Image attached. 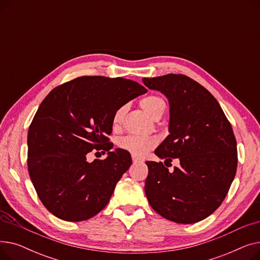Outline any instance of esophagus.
I'll return each instance as SVG.
<instances>
[{"instance_id": "1", "label": "esophagus", "mask_w": 260, "mask_h": 260, "mask_svg": "<svg viewBox=\"0 0 260 260\" xmlns=\"http://www.w3.org/2000/svg\"><path fill=\"white\" fill-rule=\"evenodd\" d=\"M132 159H133V162H134V163H139V162H142V159H140V158H138V157H136V156H133V157H132Z\"/></svg>"}]
</instances>
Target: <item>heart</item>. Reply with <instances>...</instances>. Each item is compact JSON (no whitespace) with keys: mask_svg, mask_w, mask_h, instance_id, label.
I'll return each instance as SVG.
<instances>
[{"mask_svg":"<svg viewBox=\"0 0 260 260\" xmlns=\"http://www.w3.org/2000/svg\"><path fill=\"white\" fill-rule=\"evenodd\" d=\"M140 106L143 111L154 120L159 119L166 111V103L158 95H147L140 101ZM123 115H124V107H120L117 109L113 122L115 125H118L121 122ZM158 141L156 137L149 136V137H140V136L127 135L119 139L118 146L134 156H143L148 151H151L156 145Z\"/></svg>","mask_w":260,"mask_h":260,"instance_id":"b5f03b06","label":"heart"}]
</instances>
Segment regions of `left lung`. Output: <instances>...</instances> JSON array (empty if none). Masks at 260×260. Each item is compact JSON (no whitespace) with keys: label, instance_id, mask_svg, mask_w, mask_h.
Masks as SVG:
<instances>
[{"label":"left lung","instance_id":"1","mask_svg":"<svg viewBox=\"0 0 260 260\" xmlns=\"http://www.w3.org/2000/svg\"><path fill=\"white\" fill-rule=\"evenodd\" d=\"M142 81L165 93L171 106L170 135L155 154L166 162L180 161L173 172L162 162H145L147 200L171 221L203 220L219 208L234 180L238 158L233 128L214 95L189 77L169 74Z\"/></svg>","mask_w":260,"mask_h":260}]
</instances>
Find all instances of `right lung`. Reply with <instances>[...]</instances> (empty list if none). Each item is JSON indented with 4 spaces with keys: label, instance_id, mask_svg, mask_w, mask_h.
Returning <instances> with one entry per match:
<instances>
[{
    "label": "right lung",
    "instance_id": "obj_1",
    "mask_svg": "<svg viewBox=\"0 0 260 260\" xmlns=\"http://www.w3.org/2000/svg\"><path fill=\"white\" fill-rule=\"evenodd\" d=\"M146 91L128 79L83 76L54 87L40 104L27 136V167L52 215L82 221L106 207L132 165L131 154L117 148L90 164L86 155L113 147L108 136L116 111Z\"/></svg>",
    "mask_w": 260,
    "mask_h": 260
}]
</instances>
